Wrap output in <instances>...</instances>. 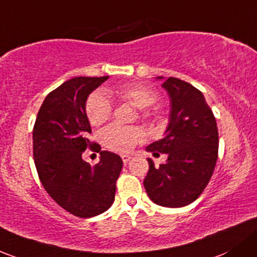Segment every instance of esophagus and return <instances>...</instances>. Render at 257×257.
I'll return each instance as SVG.
<instances>
[{
    "label": "esophagus",
    "instance_id": "1",
    "mask_svg": "<svg viewBox=\"0 0 257 257\" xmlns=\"http://www.w3.org/2000/svg\"><path fill=\"white\" fill-rule=\"evenodd\" d=\"M131 159H132V156H131V155H121V160H123V163H124V164L128 163V161L131 160Z\"/></svg>",
    "mask_w": 257,
    "mask_h": 257
}]
</instances>
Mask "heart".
Returning a JSON list of instances; mask_svg holds the SVG:
<instances>
[{
  "instance_id": "b5f03b06",
  "label": "heart",
  "mask_w": 257,
  "mask_h": 257,
  "mask_svg": "<svg viewBox=\"0 0 257 257\" xmlns=\"http://www.w3.org/2000/svg\"><path fill=\"white\" fill-rule=\"evenodd\" d=\"M112 93L120 101H125L136 106L139 109H147L154 104L158 99V93L155 90L143 83H131L115 88ZM112 114V103L106 93L94 92L88 97L86 102V115L90 123L94 126L103 124L109 119ZM144 118H155L156 109L144 112ZM144 134L139 128L136 126H123L119 124H112L107 126L101 134V140L104 147L109 149L126 153L131 151L143 140Z\"/></svg>"
}]
</instances>
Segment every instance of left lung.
Returning a JSON list of instances; mask_svg holds the SVG:
<instances>
[{"label":"left lung","instance_id":"1","mask_svg":"<svg viewBox=\"0 0 257 257\" xmlns=\"http://www.w3.org/2000/svg\"><path fill=\"white\" fill-rule=\"evenodd\" d=\"M163 79V77H158ZM163 87L171 101L170 123L163 139L147 148L155 156L167 154V161L155 166L151 159L144 187L154 203L185 207L207 187L218 159V128L203 93L176 77Z\"/></svg>","mask_w":257,"mask_h":257}]
</instances>
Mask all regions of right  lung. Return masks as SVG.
I'll return each mask as SVG.
<instances>
[{
    "label": "right lung",
    "mask_w": 257,
    "mask_h": 257,
    "mask_svg": "<svg viewBox=\"0 0 257 257\" xmlns=\"http://www.w3.org/2000/svg\"><path fill=\"white\" fill-rule=\"evenodd\" d=\"M109 76L74 77L45 97L33 128V156L40 182L60 207L79 218L98 215L112 206L123 161L88 140V94ZM87 147L100 153L94 167L82 160Z\"/></svg>",
    "instance_id": "right-lung-1"
}]
</instances>
